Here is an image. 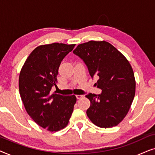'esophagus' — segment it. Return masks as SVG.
Wrapping results in <instances>:
<instances>
[{"mask_svg": "<svg viewBox=\"0 0 155 155\" xmlns=\"http://www.w3.org/2000/svg\"><path fill=\"white\" fill-rule=\"evenodd\" d=\"M82 97V95H76V98H77L78 99H81Z\"/></svg>", "mask_w": 155, "mask_h": 155, "instance_id": "obj_1", "label": "esophagus"}]
</instances>
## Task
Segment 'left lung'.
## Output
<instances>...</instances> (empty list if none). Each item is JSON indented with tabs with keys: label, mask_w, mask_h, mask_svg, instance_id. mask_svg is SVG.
Here are the masks:
<instances>
[{
	"label": "left lung",
	"mask_w": 155,
	"mask_h": 155,
	"mask_svg": "<svg viewBox=\"0 0 155 155\" xmlns=\"http://www.w3.org/2000/svg\"><path fill=\"white\" fill-rule=\"evenodd\" d=\"M73 54L83 61L100 94L89 93L87 115L94 125L109 128L117 126L130 109L135 92L132 67L121 53L107 41H90L79 44Z\"/></svg>",
	"instance_id": "8db88e82"
}]
</instances>
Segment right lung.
<instances>
[{
	"instance_id": "right-lung-1",
	"label": "right lung",
	"mask_w": 155,
	"mask_h": 155,
	"mask_svg": "<svg viewBox=\"0 0 155 155\" xmlns=\"http://www.w3.org/2000/svg\"><path fill=\"white\" fill-rule=\"evenodd\" d=\"M75 44L54 43L38 46L27 58L19 77V90L29 116L42 128L58 131L68 124L75 95L51 93L63 59Z\"/></svg>"
}]
</instances>
